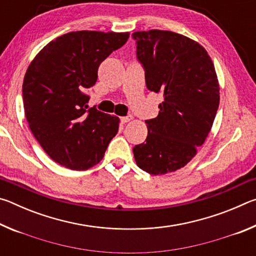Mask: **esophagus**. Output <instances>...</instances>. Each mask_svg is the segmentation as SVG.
<instances>
[{
  "instance_id": "34e87169",
  "label": "esophagus",
  "mask_w": 256,
  "mask_h": 256,
  "mask_svg": "<svg viewBox=\"0 0 256 256\" xmlns=\"http://www.w3.org/2000/svg\"><path fill=\"white\" fill-rule=\"evenodd\" d=\"M133 118L132 116H123V118H120V122H122L123 124L130 122V120H132Z\"/></svg>"
}]
</instances>
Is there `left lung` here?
<instances>
[{
    "instance_id": "8db88e82",
    "label": "left lung",
    "mask_w": 256,
    "mask_h": 256,
    "mask_svg": "<svg viewBox=\"0 0 256 256\" xmlns=\"http://www.w3.org/2000/svg\"><path fill=\"white\" fill-rule=\"evenodd\" d=\"M150 92L164 94L146 142L133 148L141 170L162 175L184 167L204 144L219 107V81L204 47L184 34L152 29L133 32Z\"/></svg>"
}]
</instances>
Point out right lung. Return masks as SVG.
Segmentation results:
<instances>
[{"label":"right lung","instance_id":"add662e5","mask_svg":"<svg viewBox=\"0 0 256 256\" xmlns=\"http://www.w3.org/2000/svg\"><path fill=\"white\" fill-rule=\"evenodd\" d=\"M128 32L80 30L50 42L24 74V115L45 152L70 170L100 162L118 132V116L89 108L86 90L94 86L98 68L126 42Z\"/></svg>","mask_w":256,"mask_h":256}]
</instances>
